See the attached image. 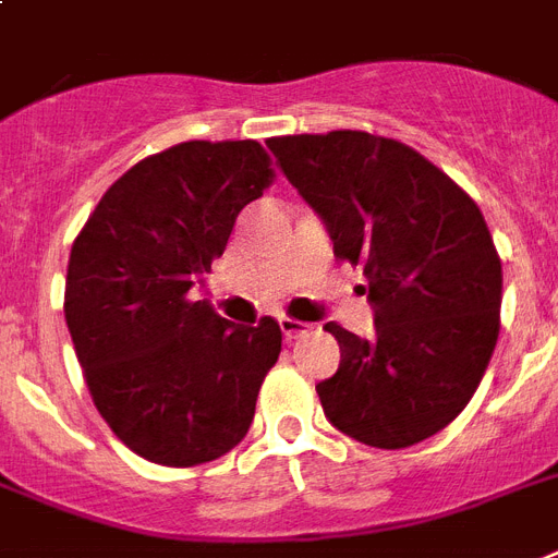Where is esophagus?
I'll list each match as a JSON object with an SVG mask.
<instances>
[{"mask_svg":"<svg viewBox=\"0 0 558 558\" xmlns=\"http://www.w3.org/2000/svg\"><path fill=\"white\" fill-rule=\"evenodd\" d=\"M280 329H283V338H287V341H294V338H301L303 332H310V324H303V320L294 318H280Z\"/></svg>","mask_w":558,"mask_h":558,"instance_id":"obj_1","label":"esophagus"}]
</instances>
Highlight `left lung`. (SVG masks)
Returning a JSON list of instances; mask_svg holds the SVG:
<instances>
[{
  "mask_svg": "<svg viewBox=\"0 0 558 558\" xmlns=\"http://www.w3.org/2000/svg\"><path fill=\"white\" fill-rule=\"evenodd\" d=\"M289 183L364 266L375 335L326 324L341 366L318 384L326 418L378 450H401L456 421L501 329V257L482 208L415 148L366 131L271 137Z\"/></svg>",
  "mask_w": 558,
  "mask_h": 558,
  "instance_id": "8db88e82",
  "label": "left lung"
}]
</instances>
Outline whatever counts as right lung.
<instances>
[{"mask_svg": "<svg viewBox=\"0 0 558 558\" xmlns=\"http://www.w3.org/2000/svg\"><path fill=\"white\" fill-rule=\"evenodd\" d=\"M271 183L255 140H189L131 166L76 234L68 332L94 407L140 459L194 468L248 433L283 332L229 324L189 289Z\"/></svg>", "mask_w": 558, "mask_h": 558, "instance_id": "obj_1", "label": "right lung"}]
</instances>
